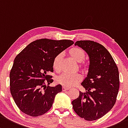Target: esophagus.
Wrapping results in <instances>:
<instances>
[{
    "label": "esophagus",
    "instance_id": "esophagus-1",
    "mask_svg": "<svg viewBox=\"0 0 128 128\" xmlns=\"http://www.w3.org/2000/svg\"><path fill=\"white\" fill-rule=\"evenodd\" d=\"M68 88H66V87H65V86H62V91H68Z\"/></svg>",
    "mask_w": 128,
    "mask_h": 128
}]
</instances>
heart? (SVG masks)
<instances>
[{
	"instance_id": "1",
	"label": "heart",
	"mask_w": 128,
	"mask_h": 128,
	"mask_svg": "<svg viewBox=\"0 0 128 128\" xmlns=\"http://www.w3.org/2000/svg\"><path fill=\"white\" fill-rule=\"evenodd\" d=\"M68 54L71 58L76 62H79L78 68L83 72H86L88 69V64L84 61L85 53L83 50L78 47L74 46L70 48L68 50ZM62 54L59 53L55 56L53 60V68L56 71H60V63L62 60ZM82 80V76L78 74H62L58 76L56 78V82L58 84H61L66 88L73 86L76 83Z\"/></svg>"
}]
</instances>
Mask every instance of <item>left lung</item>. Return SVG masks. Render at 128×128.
I'll use <instances>...</instances> for the list:
<instances>
[{"label": "left lung", "instance_id": "obj_1", "mask_svg": "<svg viewBox=\"0 0 128 128\" xmlns=\"http://www.w3.org/2000/svg\"><path fill=\"white\" fill-rule=\"evenodd\" d=\"M75 45L88 53L90 64L87 77L81 84L86 92L80 91L72 104L79 116L85 120H96L108 112L116 102L120 86L117 66L108 50L96 42L79 40Z\"/></svg>", "mask_w": 128, "mask_h": 128}]
</instances>
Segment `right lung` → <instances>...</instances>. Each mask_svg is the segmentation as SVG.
Wrapping results in <instances>:
<instances>
[{
    "instance_id": "add662e5",
    "label": "right lung",
    "mask_w": 128,
    "mask_h": 128,
    "mask_svg": "<svg viewBox=\"0 0 128 128\" xmlns=\"http://www.w3.org/2000/svg\"><path fill=\"white\" fill-rule=\"evenodd\" d=\"M70 40H36L15 58L10 73V92L22 112L31 116L45 114L52 107L55 96L62 91L53 82V60L58 54L73 45Z\"/></svg>"
}]
</instances>
